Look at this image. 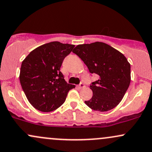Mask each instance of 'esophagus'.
<instances>
[{
	"label": "esophagus",
	"instance_id": "esophagus-1",
	"mask_svg": "<svg viewBox=\"0 0 152 152\" xmlns=\"http://www.w3.org/2000/svg\"><path fill=\"white\" fill-rule=\"evenodd\" d=\"M83 88H85V85L83 83H80V84L78 85V88H80V89H82Z\"/></svg>",
	"mask_w": 152,
	"mask_h": 152
}]
</instances>
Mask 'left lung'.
I'll return each mask as SVG.
<instances>
[{
  "label": "left lung",
  "mask_w": 152,
  "mask_h": 152,
  "mask_svg": "<svg viewBox=\"0 0 152 152\" xmlns=\"http://www.w3.org/2000/svg\"><path fill=\"white\" fill-rule=\"evenodd\" d=\"M90 73L99 75L92 83L93 97L85 101L94 110L105 112L116 107L131 83V64L122 53L103 42L79 44L74 50Z\"/></svg>",
  "instance_id": "1"
}]
</instances>
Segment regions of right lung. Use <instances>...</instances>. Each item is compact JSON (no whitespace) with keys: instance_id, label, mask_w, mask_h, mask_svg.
I'll use <instances>...</instances> for the list:
<instances>
[{"instance_id":"1","label":"right lung","mask_w":152,"mask_h":152,"mask_svg":"<svg viewBox=\"0 0 152 152\" xmlns=\"http://www.w3.org/2000/svg\"><path fill=\"white\" fill-rule=\"evenodd\" d=\"M75 45L52 42L37 47L22 62L19 80L26 96L34 108L53 111L65 101L75 85L64 80L60 67Z\"/></svg>"}]
</instances>
